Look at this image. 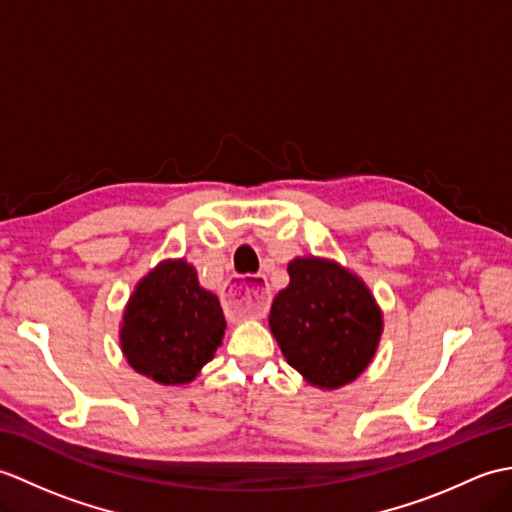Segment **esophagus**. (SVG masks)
I'll return each mask as SVG.
<instances>
[{
	"mask_svg": "<svg viewBox=\"0 0 512 512\" xmlns=\"http://www.w3.org/2000/svg\"><path fill=\"white\" fill-rule=\"evenodd\" d=\"M270 290L264 275L233 277L224 292V308L235 317H262L268 310Z\"/></svg>",
	"mask_w": 512,
	"mask_h": 512,
	"instance_id": "esophagus-1",
	"label": "esophagus"
}]
</instances>
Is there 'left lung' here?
<instances>
[{
	"label": "left lung",
	"instance_id": "left-lung-1",
	"mask_svg": "<svg viewBox=\"0 0 512 512\" xmlns=\"http://www.w3.org/2000/svg\"><path fill=\"white\" fill-rule=\"evenodd\" d=\"M288 275L268 319L286 361L321 389L352 383L372 361L383 332L372 292L325 259H295Z\"/></svg>",
	"mask_w": 512,
	"mask_h": 512
}]
</instances>
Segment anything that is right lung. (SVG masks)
I'll use <instances>...</instances> for the list:
<instances>
[{
    "mask_svg": "<svg viewBox=\"0 0 512 512\" xmlns=\"http://www.w3.org/2000/svg\"><path fill=\"white\" fill-rule=\"evenodd\" d=\"M220 301L200 288L184 259L162 262L140 281L127 303L121 345L138 374L182 385L211 361L224 336Z\"/></svg>",
    "mask_w": 512,
    "mask_h": 512,
    "instance_id": "right-lung-1",
    "label": "right lung"
}]
</instances>
